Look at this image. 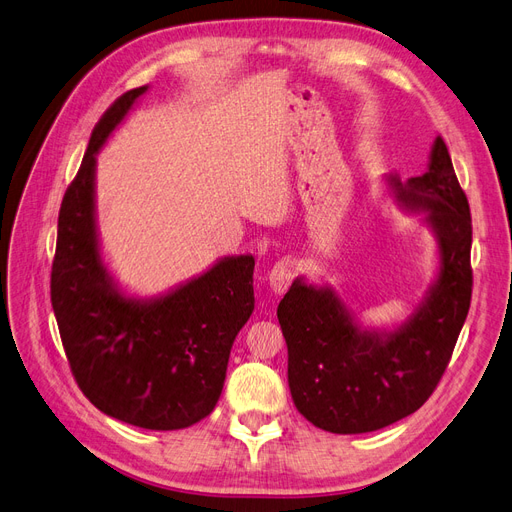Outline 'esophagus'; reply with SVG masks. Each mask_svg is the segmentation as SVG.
Returning <instances> with one entry per match:
<instances>
[{
  "mask_svg": "<svg viewBox=\"0 0 512 512\" xmlns=\"http://www.w3.org/2000/svg\"><path fill=\"white\" fill-rule=\"evenodd\" d=\"M295 276V263L291 259H280L274 263V268L270 270L268 274V280H270V287L276 295L285 293L287 287L291 285V280Z\"/></svg>",
  "mask_w": 512,
  "mask_h": 512,
  "instance_id": "obj_1",
  "label": "esophagus"
}]
</instances>
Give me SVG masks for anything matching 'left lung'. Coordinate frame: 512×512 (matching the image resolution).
Masks as SVG:
<instances>
[{"instance_id":"left-lung-1","label":"left lung","mask_w":512,"mask_h":512,"mask_svg":"<svg viewBox=\"0 0 512 512\" xmlns=\"http://www.w3.org/2000/svg\"><path fill=\"white\" fill-rule=\"evenodd\" d=\"M385 178L395 204L421 212L438 244V270L421 302L400 323L368 327L334 287L298 276L276 310L293 404L332 434L374 432L419 410L447 370L470 308L472 219L447 144L436 136L425 174Z\"/></svg>"}]
</instances>
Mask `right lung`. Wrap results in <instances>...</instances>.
<instances>
[{
    "mask_svg": "<svg viewBox=\"0 0 512 512\" xmlns=\"http://www.w3.org/2000/svg\"><path fill=\"white\" fill-rule=\"evenodd\" d=\"M148 91L131 89L95 125L59 210L51 302L80 391L104 415L144 430H183L217 406L229 353L255 308L253 255H227L153 298L108 270L95 212L97 153Z\"/></svg>",
    "mask_w": 512,
    "mask_h": 512,
    "instance_id": "obj_1",
    "label": "right lung"
}]
</instances>
